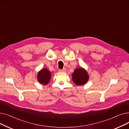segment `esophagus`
<instances>
[{
	"label": "esophagus",
	"instance_id": "obj_1",
	"mask_svg": "<svg viewBox=\"0 0 129 129\" xmlns=\"http://www.w3.org/2000/svg\"><path fill=\"white\" fill-rule=\"evenodd\" d=\"M59 72H65L66 71V69H64L63 70H59L58 71Z\"/></svg>",
	"mask_w": 129,
	"mask_h": 129
}]
</instances>
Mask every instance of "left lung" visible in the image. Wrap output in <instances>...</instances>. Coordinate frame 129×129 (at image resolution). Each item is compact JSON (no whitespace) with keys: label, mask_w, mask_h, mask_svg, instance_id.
<instances>
[{"label":"left lung","mask_w":129,"mask_h":129,"mask_svg":"<svg viewBox=\"0 0 129 129\" xmlns=\"http://www.w3.org/2000/svg\"><path fill=\"white\" fill-rule=\"evenodd\" d=\"M89 78L88 74L87 71L83 67L75 69L72 73L73 82L78 86L84 85L86 84Z\"/></svg>","instance_id":"left-lung-1"}]
</instances>
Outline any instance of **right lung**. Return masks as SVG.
<instances>
[{"label": "right lung", "instance_id": "add662e5", "mask_svg": "<svg viewBox=\"0 0 129 129\" xmlns=\"http://www.w3.org/2000/svg\"><path fill=\"white\" fill-rule=\"evenodd\" d=\"M51 78V73L46 68L40 70L37 74V79L40 84L44 85L49 83Z\"/></svg>", "mask_w": 129, "mask_h": 129}]
</instances>
